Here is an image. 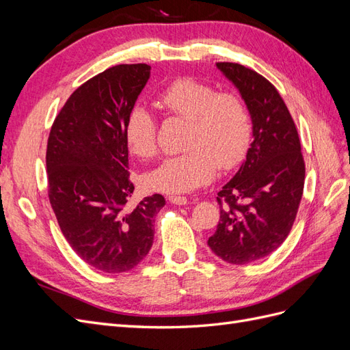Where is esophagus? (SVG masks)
Wrapping results in <instances>:
<instances>
[{
  "label": "esophagus",
  "instance_id": "34e87169",
  "mask_svg": "<svg viewBox=\"0 0 350 350\" xmlns=\"http://www.w3.org/2000/svg\"><path fill=\"white\" fill-rule=\"evenodd\" d=\"M169 201H171L172 204H176V206H185L188 203L187 197H181V196H171V197H169Z\"/></svg>",
  "mask_w": 350,
  "mask_h": 350
}]
</instances>
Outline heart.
<instances>
[{"mask_svg": "<svg viewBox=\"0 0 350 350\" xmlns=\"http://www.w3.org/2000/svg\"><path fill=\"white\" fill-rule=\"evenodd\" d=\"M159 103L175 116L189 121L185 153L166 157L146 175L154 191L185 194L208 184L220 171L238 166L247 156L252 122L245 100L235 92H219L208 83L181 77L159 94ZM131 153L142 159L156 154V121L149 109L135 105L124 125Z\"/></svg>", "mask_w": 350, "mask_h": 350, "instance_id": "heart-1", "label": "heart"}]
</instances>
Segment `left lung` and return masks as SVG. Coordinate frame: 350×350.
I'll return each instance as SVG.
<instances>
[{"label": "left lung", "mask_w": 350, "mask_h": 350, "mask_svg": "<svg viewBox=\"0 0 350 350\" xmlns=\"http://www.w3.org/2000/svg\"><path fill=\"white\" fill-rule=\"evenodd\" d=\"M216 67L245 100L254 140L239 171L217 193L220 220L207 245L226 262L248 264L288 238L304 193L305 163L298 131L276 88L235 62Z\"/></svg>", "instance_id": "left-lung-1"}]
</instances>
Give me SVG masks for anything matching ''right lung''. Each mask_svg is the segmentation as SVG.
Here are the masks:
<instances>
[{"label": "right lung", "instance_id": "add662e5", "mask_svg": "<svg viewBox=\"0 0 350 350\" xmlns=\"http://www.w3.org/2000/svg\"><path fill=\"white\" fill-rule=\"evenodd\" d=\"M150 79V66L105 70L74 92L55 118L46 147L48 196L62 235L89 266L134 269L153 245L161 194L126 203L134 191L124 125Z\"/></svg>", "mask_w": 350, "mask_h": 350}]
</instances>
